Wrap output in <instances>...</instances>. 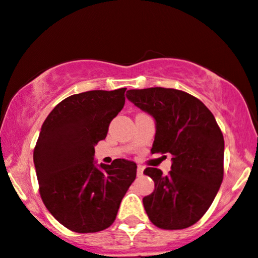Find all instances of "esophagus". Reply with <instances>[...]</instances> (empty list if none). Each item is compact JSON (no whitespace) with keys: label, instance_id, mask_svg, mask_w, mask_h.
<instances>
[{"label":"esophagus","instance_id":"34e87169","mask_svg":"<svg viewBox=\"0 0 258 258\" xmlns=\"http://www.w3.org/2000/svg\"><path fill=\"white\" fill-rule=\"evenodd\" d=\"M143 170H144V168H143L142 166H138V168H137V175L138 176H141L143 174Z\"/></svg>","mask_w":258,"mask_h":258}]
</instances>
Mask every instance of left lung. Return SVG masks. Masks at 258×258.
<instances>
[{
	"label": "left lung",
	"mask_w": 258,
	"mask_h": 258,
	"mask_svg": "<svg viewBox=\"0 0 258 258\" xmlns=\"http://www.w3.org/2000/svg\"><path fill=\"white\" fill-rule=\"evenodd\" d=\"M126 97L156 121L151 154L172 155L167 175L148 167L155 190L143 198L150 221L163 229H182L200 220L223 179L225 142L215 117L200 99L175 89L128 90Z\"/></svg>",
	"instance_id": "left-lung-1"
}]
</instances>
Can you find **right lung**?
Listing matches in <instances>:
<instances>
[{
	"label": "right lung",
	"instance_id": "1",
	"mask_svg": "<svg viewBox=\"0 0 258 258\" xmlns=\"http://www.w3.org/2000/svg\"><path fill=\"white\" fill-rule=\"evenodd\" d=\"M126 88L92 90L61 101L49 114L33 150L39 194L61 225L77 233L108 228L135 181L137 164L123 159L95 164V145L125 104Z\"/></svg>",
	"mask_w": 258,
	"mask_h": 258
}]
</instances>
